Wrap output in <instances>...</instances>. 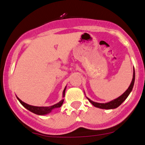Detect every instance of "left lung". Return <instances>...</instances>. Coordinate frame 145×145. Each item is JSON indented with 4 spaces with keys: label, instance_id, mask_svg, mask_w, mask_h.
Returning <instances> with one entry per match:
<instances>
[{
    "label": "left lung",
    "instance_id": "8db88e82",
    "mask_svg": "<svg viewBox=\"0 0 145 145\" xmlns=\"http://www.w3.org/2000/svg\"><path fill=\"white\" fill-rule=\"evenodd\" d=\"M134 81H135V71H134V73H133V79L132 81H131V84L128 88V89L125 92L122 94L121 96H120L119 97L114 99V100H112L111 101L108 102V103H97V102H94L92 101H91L90 99L87 98L88 99L89 101L90 102L92 105H94V107L96 108H99L101 109H105V110H110V109H115L116 108H118L119 105H121L122 103L127 98V97L129 96V94H130V92H131L132 90L133 87H134Z\"/></svg>",
    "mask_w": 145,
    "mask_h": 145
}]
</instances>
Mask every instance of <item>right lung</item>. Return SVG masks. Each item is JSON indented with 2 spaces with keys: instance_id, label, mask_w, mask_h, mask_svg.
<instances>
[{
  "instance_id": "right-lung-1",
  "label": "right lung",
  "mask_w": 145,
  "mask_h": 145,
  "mask_svg": "<svg viewBox=\"0 0 145 145\" xmlns=\"http://www.w3.org/2000/svg\"><path fill=\"white\" fill-rule=\"evenodd\" d=\"M66 87H65L64 91H63V97H64L65 95V90H66ZM18 100L20 101V103L22 104V105L26 109L29 110L30 112H33V113L37 115H45L47 114L50 113L53 109L55 108H60V107L62 105L63 102H64V99H62L61 101H60L59 103L55 104V105H52V106L50 107H37V106H33V105H30L29 104L25 103L24 102L22 101L18 97H17Z\"/></svg>"
}]
</instances>
